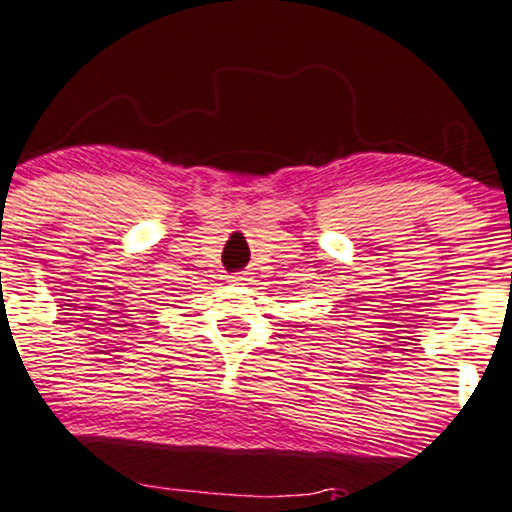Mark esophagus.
Masks as SVG:
<instances>
[{
    "label": "esophagus",
    "mask_w": 512,
    "mask_h": 512,
    "mask_svg": "<svg viewBox=\"0 0 512 512\" xmlns=\"http://www.w3.org/2000/svg\"><path fill=\"white\" fill-rule=\"evenodd\" d=\"M231 281L238 283V286H243V283L250 281V276L248 274H236V276H231Z\"/></svg>",
    "instance_id": "obj_1"
}]
</instances>
